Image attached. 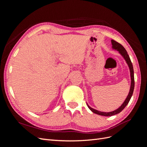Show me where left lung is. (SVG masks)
<instances>
[{"label":"left lung","instance_id":"obj_1","mask_svg":"<svg viewBox=\"0 0 147 147\" xmlns=\"http://www.w3.org/2000/svg\"><path fill=\"white\" fill-rule=\"evenodd\" d=\"M111 42H112V48L114 49V50H116L118 51H119V53H120L123 57L124 59H125V61H126V63L127 64L130 70V74H131V87H130V90H129V92L126 97V99H125V100L124 101V102L123 103V104L115 110L114 111H112V112H100V111H98L97 110H95L94 109L91 108V107H90L88 105V104H87V105L88 107V108L90 109L93 113H96L97 115H101V116H105V117H110L112 116V115H117L119 113H120L121 111L125 108V107L127 105V104L129 102L131 97L132 96L133 94V91H134V69H133V66H132V64L131 63V61L130 59V57L129 56L127 52L126 51V50L124 48L121 44L118 43L117 42H116L114 40H111Z\"/></svg>","mask_w":147,"mask_h":147}]
</instances>
